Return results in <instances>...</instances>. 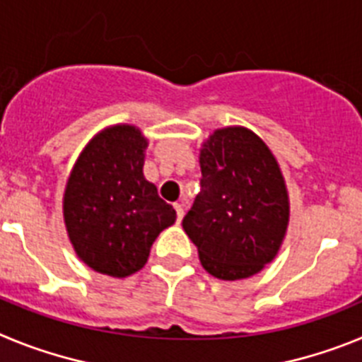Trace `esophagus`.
<instances>
[{"mask_svg": "<svg viewBox=\"0 0 362 362\" xmlns=\"http://www.w3.org/2000/svg\"><path fill=\"white\" fill-rule=\"evenodd\" d=\"M174 209H175V214H177V223H181V221H183V216H185L183 203H175Z\"/></svg>", "mask_w": 362, "mask_h": 362, "instance_id": "1", "label": "esophagus"}]
</instances>
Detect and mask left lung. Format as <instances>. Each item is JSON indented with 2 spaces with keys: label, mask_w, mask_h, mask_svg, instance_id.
Masks as SVG:
<instances>
[{
  "label": "left lung",
  "mask_w": 362,
  "mask_h": 362,
  "mask_svg": "<svg viewBox=\"0 0 362 362\" xmlns=\"http://www.w3.org/2000/svg\"><path fill=\"white\" fill-rule=\"evenodd\" d=\"M201 192L183 219L203 268L217 279L257 274L276 257L288 226L279 165L254 132L216 130L201 150Z\"/></svg>",
  "instance_id": "1"
}]
</instances>
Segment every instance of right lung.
<instances>
[{"label":"right lung","instance_id":"1","mask_svg":"<svg viewBox=\"0 0 362 362\" xmlns=\"http://www.w3.org/2000/svg\"><path fill=\"white\" fill-rule=\"evenodd\" d=\"M146 139L129 124L98 134L79 156L65 190V225L92 270L127 277L141 270L175 210L143 177Z\"/></svg>","mask_w":362,"mask_h":362}]
</instances>
